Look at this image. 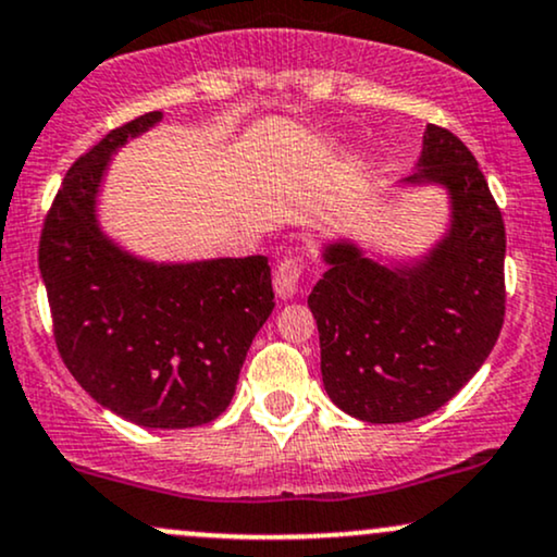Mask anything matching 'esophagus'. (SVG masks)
Segmentation results:
<instances>
[{
  "label": "esophagus",
  "instance_id": "1",
  "mask_svg": "<svg viewBox=\"0 0 557 557\" xmlns=\"http://www.w3.org/2000/svg\"><path fill=\"white\" fill-rule=\"evenodd\" d=\"M300 277H304V257L300 253H287L274 267V290L280 298H293L298 293Z\"/></svg>",
  "mask_w": 557,
  "mask_h": 557
}]
</instances>
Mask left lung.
I'll return each instance as SVG.
<instances>
[{"label":"left lung","instance_id":"1","mask_svg":"<svg viewBox=\"0 0 557 557\" xmlns=\"http://www.w3.org/2000/svg\"><path fill=\"white\" fill-rule=\"evenodd\" d=\"M406 183L443 185L450 227L413 264L385 267L350 240L327 243V272L309 296L322 382L337 408L400 424L445 406L495 348L505 317V225L474 154L426 125Z\"/></svg>","mask_w":557,"mask_h":557}]
</instances>
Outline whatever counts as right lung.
Masks as SVG:
<instances>
[{
	"label": "right lung",
	"instance_id": "add662e5",
	"mask_svg": "<svg viewBox=\"0 0 557 557\" xmlns=\"http://www.w3.org/2000/svg\"><path fill=\"white\" fill-rule=\"evenodd\" d=\"M146 112L107 133L67 170L38 243L54 341L96 403L138 426L185 430L220 417L251 341L274 309L267 257L154 264L96 222L110 157L154 127Z\"/></svg>",
	"mask_w": 557,
	"mask_h": 557
}]
</instances>
